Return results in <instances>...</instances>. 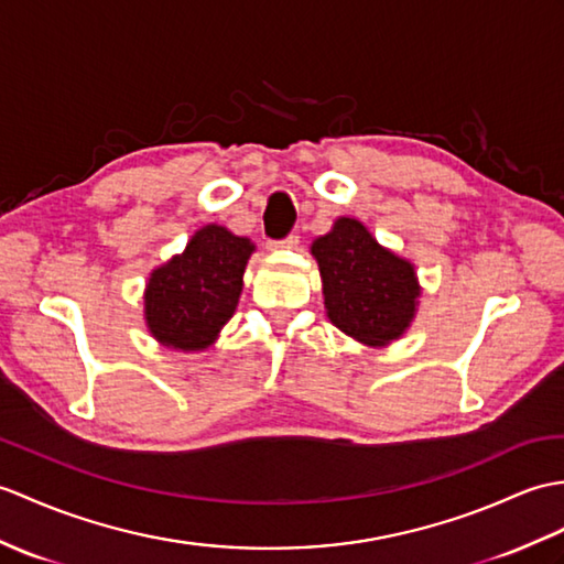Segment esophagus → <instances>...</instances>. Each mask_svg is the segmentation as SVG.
Masks as SVG:
<instances>
[{"mask_svg":"<svg viewBox=\"0 0 564 564\" xmlns=\"http://www.w3.org/2000/svg\"><path fill=\"white\" fill-rule=\"evenodd\" d=\"M297 245H300V235H297V232L285 235L283 240H269V242H267L269 250H295Z\"/></svg>","mask_w":564,"mask_h":564,"instance_id":"esophagus-1","label":"esophagus"}]
</instances>
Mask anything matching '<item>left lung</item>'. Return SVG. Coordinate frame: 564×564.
<instances>
[{
    "label": "left lung",
    "instance_id": "1",
    "mask_svg": "<svg viewBox=\"0 0 564 564\" xmlns=\"http://www.w3.org/2000/svg\"><path fill=\"white\" fill-rule=\"evenodd\" d=\"M324 305L344 334L362 344L382 346L411 324L421 288L405 259L379 247L356 218H338L332 232L312 242Z\"/></svg>",
    "mask_w": 564,
    "mask_h": 564
}]
</instances>
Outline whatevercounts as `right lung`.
Returning <instances> with one entry per match:
<instances>
[{
	"mask_svg": "<svg viewBox=\"0 0 564 564\" xmlns=\"http://www.w3.org/2000/svg\"><path fill=\"white\" fill-rule=\"evenodd\" d=\"M254 245L220 226H206L187 250L155 269L147 288V322L161 344L199 350L214 344L242 291Z\"/></svg>",
	"mask_w": 564,
	"mask_h": 564,
	"instance_id": "obj_1",
	"label": "right lung"
}]
</instances>
